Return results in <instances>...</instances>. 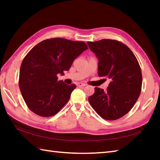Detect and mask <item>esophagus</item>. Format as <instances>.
I'll return each instance as SVG.
<instances>
[{"instance_id":"1","label":"esophagus","mask_w":160,"mask_h":160,"mask_svg":"<svg viewBox=\"0 0 160 160\" xmlns=\"http://www.w3.org/2000/svg\"><path fill=\"white\" fill-rule=\"evenodd\" d=\"M77 87H85L87 84H84V83H81V82H79V83H77L76 84Z\"/></svg>"}]
</instances>
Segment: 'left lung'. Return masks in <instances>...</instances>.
<instances>
[{"mask_svg":"<svg viewBox=\"0 0 160 160\" xmlns=\"http://www.w3.org/2000/svg\"><path fill=\"white\" fill-rule=\"evenodd\" d=\"M87 45L98 60V76L110 81L106 91L96 87L88 100L100 116L118 120L131 109L140 96V64L132 51L117 40L102 39Z\"/></svg>","mask_w":160,"mask_h":160,"instance_id":"8db88e82","label":"left lung"}]
</instances>
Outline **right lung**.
<instances>
[{
	"instance_id": "add662e5",
	"label": "right lung",
	"mask_w": 160,
	"mask_h": 160,
	"mask_svg": "<svg viewBox=\"0 0 160 160\" xmlns=\"http://www.w3.org/2000/svg\"><path fill=\"white\" fill-rule=\"evenodd\" d=\"M87 49L84 42L56 38L43 40L29 51L20 66L19 87L30 110L50 117L64 106L76 85L58 81L57 75L69 70Z\"/></svg>"
}]
</instances>
